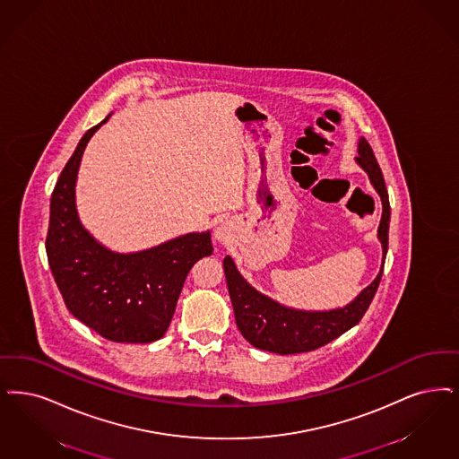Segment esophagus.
Masks as SVG:
<instances>
[{
  "label": "esophagus",
  "mask_w": 459,
  "mask_h": 459,
  "mask_svg": "<svg viewBox=\"0 0 459 459\" xmlns=\"http://www.w3.org/2000/svg\"><path fill=\"white\" fill-rule=\"evenodd\" d=\"M215 238H217V240H221V242H225V240L229 238V230H227L225 227H217V230H215Z\"/></svg>",
  "instance_id": "34e87169"
}]
</instances>
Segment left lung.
I'll return each mask as SVG.
<instances>
[{
    "instance_id": "8db88e82",
    "label": "left lung",
    "mask_w": 459,
    "mask_h": 459,
    "mask_svg": "<svg viewBox=\"0 0 459 459\" xmlns=\"http://www.w3.org/2000/svg\"><path fill=\"white\" fill-rule=\"evenodd\" d=\"M355 160L368 174L374 189L379 193L383 202V217L377 229V238L383 244V266L376 280L364 289L360 295L349 306L333 311H297L289 309L273 299L259 294L242 275L238 273L232 257L223 259V270L227 278L229 295L236 314V323L242 336L256 349L268 350L280 355L302 353L319 349L326 343L353 328L366 314L374 295L377 292L385 253H387V234H389V198L385 189V178L377 164L374 152L366 138L359 140V157Z\"/></svg>"
}]
</instances>
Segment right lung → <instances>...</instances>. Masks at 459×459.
I'll return each instance as SVG.
<instances>
[{
    "label": "right lung",
    "instance_id": "obj_1",
    "mask_svg": "<svg viewBox=\"0 0 459 459\" xmlns=\"http://www.w3.org/2000/svg\"><path fill=\"white\" fill-rule=\"evenodd\" d=\"M109 116L89 129L61 170L51 196L46 253L68 311L117 343H150L164 336L186 276L213 253L210 232H193L140 253H114L83 229L74 184L83 150Z\"/></svg>",
    "mask_w": 459,
    "mask_h": 459
}]
</instances>
